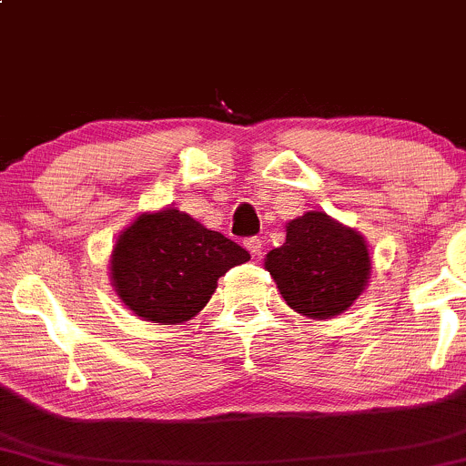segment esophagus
Here are the masks:
<instances>
[{"label": "esophagus", "mask_w": 466, "mask_h": 466, "mask_svg": "<svg viewBox=\"0 0 466 466\" xmlns=\"http://www.w3.org/2000/svg\"><path fill=\"white\" fill-rule=\"evenodd\" d=\"M245 249H248L251 256H260V251H263V240H260L258 237L248 238L245 240Z\"/></svg>", "instance_id": "34e87169"}]
</instances>
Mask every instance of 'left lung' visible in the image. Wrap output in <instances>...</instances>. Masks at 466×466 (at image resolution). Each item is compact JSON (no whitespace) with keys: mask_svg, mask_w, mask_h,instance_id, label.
Here are the masks:
<instances>
[{"mask_svg":"<svg viewBox=\"0 0 466 466\" xmlns=\"http://www.w3.org/2000/svg\"><path fill=\"white\" fill-rule=\"evenodd\" d=\"M285 229V243L265 256V269L285 302L311 319L349 311L372 274L363 234L318 210L304 212Z\"/></svg>","mask_w":466,"mask_h":466,"instance_id":"8db88e82","label":"left lung"}]
</instances>
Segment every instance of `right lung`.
I'll return each instance as SVG.
<instances>
[{
  "mask_svg": "<svg viewBox=\"0 0 466 466\" xmlns=\"http://www.w3.org/2000/svg\"><path fill=\"white\" fill-rule=\"evenodd\" d=\"M248 260V251L221 232L177 208H162L122 229L109 256V280L137 318L181 324L206 307L218 278Z\"/></svg>",
  "mask_w": 466,
  "mask_h": 466,
  "instance_id": "right-lung-1",
  "label": "right lung"
}]
</instances>
